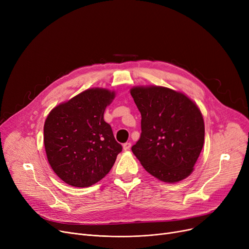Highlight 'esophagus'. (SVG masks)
Instances as JSON below:
<instances>
[{
  "label": "esophagus",
  "instance_id": "34e87169",
  "mask_svg": "<svg viewBox=\"0 0 249 249\" xmlns=\"http://www.w3.org/2000/svg\"><path fill=\"white\" fill-rule=\"evenodd\" d=\"M130 147H131V143H130V142H126L123 144V149L124 150H129Z\"/></svg>",
  "mask_w": 249,
  "mask_h": 249
}]
</instances>
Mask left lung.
Returning a JSON list of instances; mask_svg holds the SVG:
<instances>
[{"label":"left lung","instance_id":"left-lung-1","mask_svg":"<svg viewBox=\"0 0 249 249\" xmlns=\"http://www.w3.org/2000/svg\"><path fill=\"white\" fill-rule=\"evenodd\" d=\"M141 134L132 152L153 177L177 182L193 172L204 145L201 111L184 94L162 87L133 88Z\"/></svg>","mask_w":249,"mask_h":249}]
</instances>
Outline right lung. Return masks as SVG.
<instances>
[{"mask_svg": "<svg viewBox=\"0 0 249 249\" xmlns=\"http://www.w3.org/2000/svg\"><path fill=\"white\" fill-rule=\"evenodd\" d=\"M114 91L87 89L52 110L44 124V146L53 172L67 184L85 188L112 168L122 145L105 122Z\"/></svg>", "mask_w": 249, "mask_h": 249, "instance_id": "add662e5", "label": "right lung"}]
</instances>
